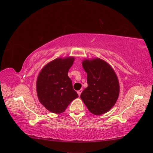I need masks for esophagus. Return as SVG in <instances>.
I'll return each instance as SVG.
<instances>
[{
    "label": "esophagus",
    "mask_w": 153,
    "mask_h": 153,
    "mask_svg": "<svg viewBox=\"0 0 153 153\" xmlns=\"http://www.w3.org/2000/svg\"><path fill=\"white\" fill-rule=\"evenodd\" d=\"M82 89H81V90H78V91H77V94H78V95H79V97L80 96V94H81V93H82Z\"/></svg>",
    "instance_id": "1"
}]
</instances>
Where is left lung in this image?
<instances>
[{
  "label": "left lung",
  "mask_w": 153,
  "mask_h": 153,
  "mask_svg": "<svg viewBox=\"0 0 153 153\" xmlns=\"http://www.w3.org/2000/svg\"><path fill=\"white\" fill-rule=\"evenodd\" d=\"M82 66L87 73L88 87L80 98L94 115L108 112L115 105L120 94V83L115 71L99 58L84 59Z\"/></svg>",
  "instance_id": "obj_1"
}]
</instances>
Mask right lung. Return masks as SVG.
<instances>
[{"instance_id":"obj_1","label":"right lung","mask_w":153,"mask_h":153,"mask_svg":"<svg viewBox=\"0 0 153 153\" xmlns=\"http://www.w3.org/2000/svg\"><path fill=\"white\" fill-rule=\"evenodd\" d=\"M75 58L54 59L44 66L36 81V91L40 102L51 113L60 114L78 97L72 86L68 71Z\"/></svg>"}]
</instances>
